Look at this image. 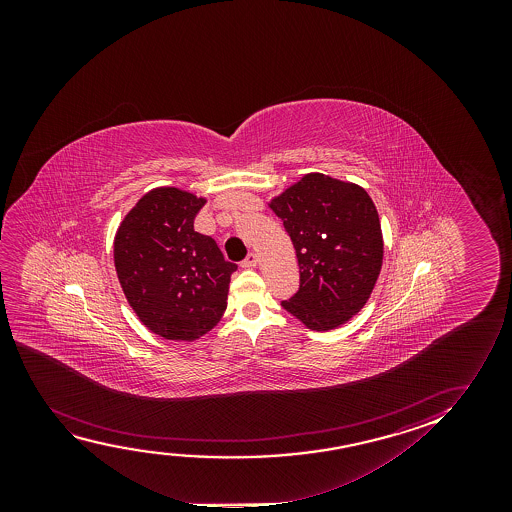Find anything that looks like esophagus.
<instances>
[{
  "label": "esophagus",
  "instance_id": "1",
  "mask_svg": "<svg viewBox=\"0 0 512 512\" xmlns=\"http://www.w3.org/2000/svg\"><path fill=\"white\" fill-rule=\"evenodd\" d=\"M257 262H259V259H257V255L255 253H248V257H246L243 262H241V266L243 267H255L257 266Z\"/></svg>",
  "mask_w": 512,
  "mask_h": 512
}]
</instances>
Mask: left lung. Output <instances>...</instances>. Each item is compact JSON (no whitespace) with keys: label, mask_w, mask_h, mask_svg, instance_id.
Returning a JSON list of instances; mask_svg holds the SVG:
<instances>
[{"label":"left lung","mask_w":512,"mask_h":512,"mask_svg":"<svg viewBox=\"0 0 512 512\" xmlns=\"http://www.w3.org/2000/svg\"><path fill=\"white\" fill-rule=\"evenodd\" d=\"M294 243L301 283L281 306L313 330L364 308L383 262L378 211L362 187L311 173L271 203Z\"/></svg>","instance_id":"obj_1"}]
</instances>
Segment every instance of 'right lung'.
<instances>
[{"label":"right lung","instance_id":"add662e5","mask_svg":"<svg viewBox=\"0 0 512 512\" xmlns=\"http://www.w3.org/2000/svg\"><path fill=\"white\" fill-rule=\"evenodd\" d=\"M204 199L162 187L141 197L120 224L113 259L127 301L148 329L176 341L210 332L227 308L236 264L194 231Z\"/></svg>","mask_w":512,"mask_h":512}]
</instances>
